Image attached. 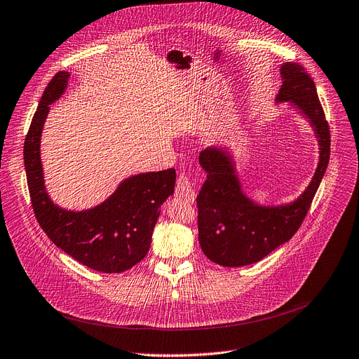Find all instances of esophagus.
Wrapping results in <instances>:
<instances>
[{"label":"esophagus","mask_w":359,"mask_h":359,"mask_svg":"<svg viewBox=\"0 0 359 359\" xmlns=\"http://www.w3.org/2000/svg\"><path fill=\"white\" fill-rule=\"evenodd\" d=\"M175 194L181 198H184L188 203H194L196 201V189L192 187V182L187 174H181L177 180V187H175Z\"/></svg>","instance_id":"obj_1"}]
</instances>
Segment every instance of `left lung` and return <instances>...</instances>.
I'll list each match as a JSON object with an SVG mask.
<instances>
[{"mask_svg":"<svg viewBox=\"0 0 359 359\" xmlns=\"http://www.w3.org/2000/svg\"><path fill=\"white\" fill-rule=\"evenodd\" d=\"M280 73L283 85L276 100H290L308 116L319 140V165L312 182L293 204L260 207L241 192L226 151L208 148L200 154L207 180L197 196L198 240L204 255L219 266L256 263L289 241L305 219L327 167L330 132L315 81L297 63H285Z\"/></svg>","mask_w":359,"mask_h":359,"instance_id":"8db88e82","label":"left lung"}]
</instances>
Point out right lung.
Wrapping results in <instances>:
<instances>
[{"label": "right lung", "mask_w": 359, "mask_h": 359, "mask_svg": "<svg viewBox=\"0 0 359 359\" xmlns=\"http://www.w3.org/2000/svg\"><path fill=\"white\" fill-rule=\"evenodd\" d=\"M59 72L47 85L24 141V165L37 222L59 249L89 269L121 273L148 253L161 205L172 196L177 172L170 168L125 180L100 205L67 211L48 198L40 159V137L48 104L62 96L69 79Z\"/></svg>", "instance_id": "add662e5"}]
</instances>
